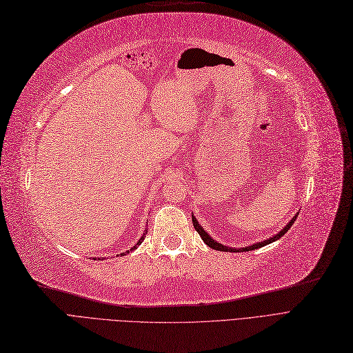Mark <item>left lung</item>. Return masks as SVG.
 <instances>
[{"mask_svg": "<svg viewBox=\"0 0 353 353\" xmlns=\"http://www.w3.org/2000/svg\"><path fill=\"white\" fill-rule=\"evenodd\" d=\"M298 214L299 212H296L293 215V219L283 227V229L279 232V233H276V234H272L271 237H267L265 241H261V242H256V243H252V245H249V246H245V248H230V246H225V245H221V243H219V242H215L214 239L203 230V227L198 223V220H196V217L195 215H193V212H192V223H193V227H195V230L199 233V236H201V239L203 242H205L210 248H212V249H217V251H223V252H248V251H254V249H258V248H263V246H265V245H270V243H272V242H276V241H279V239L281 237V236H284L288 233V230L290 229V227L293 225V223H294V220H296V217H298Z\"/></svg>", "mask_w": 353, "mask_h": 353, "instance_id": "8db88e82", "label": "left lung"}]
</instances>
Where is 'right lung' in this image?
<instances>
[{"mask_svg": "<svg viewBox=\"0 0 353 353\" xmlns=\"http://www.w3.org/2000/svg\"><path fill=\"white\" fill-rule=\"evenodd\" d=\"M145 236H146V229H145V232H143V234L141 236V239H139V241L138 242H136V245L134 246H132L130 249H129V251H126V252H121L120 255H126V254H129V252H132V251H134V249H138V246L142 243V241H143V239H145ZM92 259H95V258H92ZM98 261H101V258H98Z\"/></svg>", "mask_w": 353, "mask_h": 353, "instance_id": "1", "label": "right lung"}]
</instances>
